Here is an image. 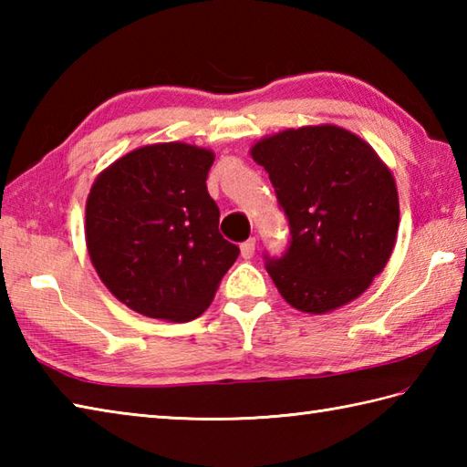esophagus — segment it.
Listing matches in <instances>:
<instances>
[{"mask_svg": "<svg viewBox=\"0 0 467 467\" xmlns=\"http://www.w3.org/2000/svg\"><path fill=\"white\" fill-rule=\"evenodd\" d=\"M254 239H249V241H244L243 244H241V254H243V259H251L253 254H254Z\"/></svg>", "mask_w": 467, "mask_h": 467, "instance_id": "esophagus-1", "label": "esophagus"}]
</instances>
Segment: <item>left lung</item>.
Masks as SVG:
<instances>
[{"mask_svg": "<svg viewBox=\"0 0 467 467\" xmlns=\"http://www.w3.org/2000/svg\"><path fill=\"white\" fill-rule=\"evenodd\" d=\"M287 216L289 244L265 269L289 306L326 314L385 269L399 228L392 173L367 141L336 125L265 137L251 150Z\"/></svg>", "mask_w": 467, "mask_h": 467, "instance_id": "obj_1", "label": "left lung"}]
</instances>
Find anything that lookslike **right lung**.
Here are the masks:
<instances>
[{
	"label": "right lung",
	"mask_w": 467,
	"mask_h": 467,
	"mask_svg": "<svg viewBox=\"0 0 467 467\" xmlns=\"http://www.w3.org/2000/svg\"><path fill=\"white\" fill-rule=\"evenodd\" d=\"M214 153L186 143L145 145L109 166L87 200L90 261L133 312L190 322L213 301L239 246L218 231L208 194Z\"/></svg>",
	"instance_id": "1"
}]
</instances>
